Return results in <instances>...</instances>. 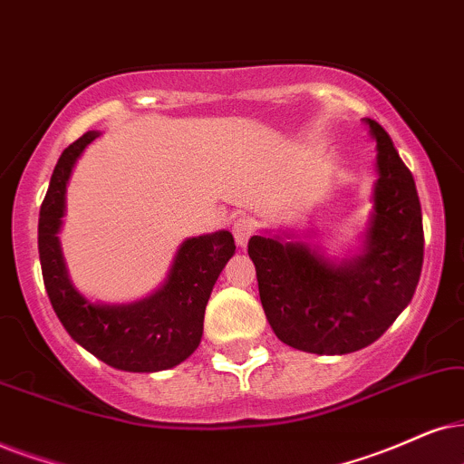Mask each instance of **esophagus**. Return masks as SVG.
Masks as SVG:
<instances>
[{
  "label": "esophagus",
  "mask_w": 464,
  "mask_h": 464,
  "mask_svg": "<svg viewBox=\"0 0 464 464\" xmlns=\"http://www.w3.org/2000/svg\"><path fill=\"white\" fill-rule=\"evenodd\" d=\"M231 231L233 236H236V244L239 248H246V244H248L252 233H255V220L248 218V216H239V218L233 222Z\"/></svg>",
  "instance_id": "34e87169"
}]
</instances>
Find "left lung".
Masks as SVG:
<instances>
[{
    "instance_id": "left-lung-1",
    "label": "left lung",
    "mask_w": 464,
    "mask_h": 464,
    "mask_svg": "<svg viewBox=\"0 0 464 464\" xmlns=\"http://www.w3.org/2000/svg\"><path fill=\"white\" fill-rule=\"evenodd\" d=\"M377 143L372 212L357 252L332 259L291 231L252 236L263 310L276 336L316 355L360 351L411 302L424 261V228L413 175L390 134L363 120Z\"/></svg>"
}]
</instances>
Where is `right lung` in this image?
Here are the masks:
<instances>
[{
  "label": "right lung",
  "instance_id": "add662e5",
  "mask_svg": "<svg viewBox=\"0 0 464 464\" xmlns=\"http://www.w3.org/2000/svg\"><path fill=\"white\" fill-rule=\"evenodd\" d=\"M98 137V130L85 132L63 150L53 169L38 220L46 293L74 343L101 362L126 372L167 371L195 353L201 343L205 306L227 261L236 255V242L225 228L184 239L164 283L137 302L107 304L85 297L68 274L60 231L70 175L87 145Z\"/></svg>",
  "mask_w": 464,
  "mask_h": 464
}]
</instances>
